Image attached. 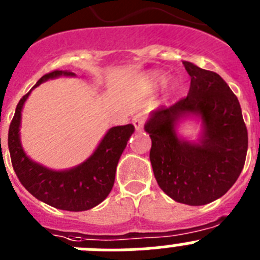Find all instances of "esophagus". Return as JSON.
<instances>
[{"label":"esophagus","mask_w":260,"mask_h":260,"mask_svg":"<svg viewBox=\"0 0 260 260\" xmlns=\"http://www.w3.org/2000/svg\"><path fill=\"white\" fill-rule=\"evenodd\" d=\"M144 122H146V117H144V114L139 113V114H135V116L133 117V125H134L137 132H139V130L143 128Z\"/></svg>","instance_id":"esophagus-1"}]
</instances>
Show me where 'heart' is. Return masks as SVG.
I'll return each mask as SVG.
<instances>
[{
    "instance_id": "1",
    "label": "heart",
    "mask_w": 260,
    "mask_h": 260,
    "mask_svg": "<svg viewBox=\"0 0 260 260\" xmlns=\"http://www.w3.org/2000/svg\"><path fill=\"white\" fill-rule=\"evenodd\" d=\"M168 77L162 73H153L150 75V84L153 88H160V87L164 86L167 83Z\"/></svg>"
}]
</instances>
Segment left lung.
I'll return each mask as SVG.
<instances>
[{
	"instance_id": "left-lung-1",
	"label": "left lung",
	"mask_w": 260,
	"mask_h": 260,
	"mask_svg": "<svg viewBox=\"0 0 260 260\" xmlns=\"http://www.w3.org/2000/svg\"><path fill=\"white\" fill-rule=\"evenodd\" d=\"M191 82L187 96L153 110L144 125L150 160L160 189L178 203L203 206L219 199L240 177L247 152V128L237 96L213 71L183 61ZM198 116L201 138L186 141L175 133L181 118Z\"/></svg>"
}]
</instances>
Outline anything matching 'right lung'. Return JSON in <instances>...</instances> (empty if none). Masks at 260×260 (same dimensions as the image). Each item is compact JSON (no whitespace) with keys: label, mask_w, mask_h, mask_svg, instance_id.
<instances>
[{"label":"right lung","mask_w":260,"mask_h":260,"mask_svg":"<svg viewBox=\"0 0 260 260\" xmlns=\"http://www.w3.org/2000/svg\"><path fill=\"white\" fill-rule=\"evenodd\" d=\"M62 75L74 77L75 74L68 70L50 71L38 80L34 88L45 80ZM29 93L31 91L19 100L9 127L8 144L14 172L27 191L52 207L74 212L91 210L102 203L113 187L117 164L128 138L134 133V126L128 123L109 128L86 161L68 171H53L32 161L20 143L22 109Z\"/></svg>","instance_id":"add662e5"}]
</instances>
